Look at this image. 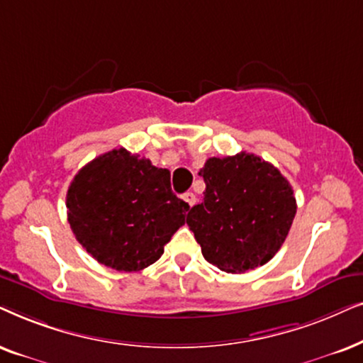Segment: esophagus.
Masks as SVG:
<instances>
[{
  "mask_svg": "<svg viewBox=\"0 0 363 363\" xmlns=\"http://www.w3.org/2000/svg\"><path fill=\"white\" fill-rule=\"evenodd\" d=\"M182 199H184V201L187 202V204H189L191 207L194 206V204H196V201H197V199H196V196L192 194V192H186V194L182 196Z\"/></svg>",
  "mask_w": 363,
  "mask_h": 363,
  "instance_id": "esophagus-1",
  "label": "esophagus"
}]
</instances>
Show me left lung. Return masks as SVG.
Wrapping results in <instances>:
<instances>
[{
    "mask_svg": "<svg viewBox=\"0 0 363 363\" xmlns=\"http://www.w3.org/2000/svg\"><path fill=\"white\" fill-rule=\"evenodd\" d=\"M199 176L206 182L204 199L189 209L187 225L204 259L229 274L267 264L297 212L287 179L249 152L207 159Z\"/></svg>",
    "mask_w": 363,
    "mask_h": 363,
    "instance_id": "obj_1",
    "label": "left lung"
}]
</instances>
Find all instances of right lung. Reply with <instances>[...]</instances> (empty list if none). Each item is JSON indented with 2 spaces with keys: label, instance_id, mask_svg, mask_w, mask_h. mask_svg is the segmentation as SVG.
<instances>
[{
  "label": "right lung",
  "instance_id": "obj_1",
  "mask_svg": "<svg viewBox=\"0 0 363 363\" xmlns=\"http://www.w3.org/2000/svg\"><path fill=\"white\" fill-rule=\"evenodd\" d=\"M77 242L106 267L138 272L164 254L189 204L174 194L171 172L124 147L86 164L66 194Z\"/></svg>",
  "mask_w": 363,
  "mask_h": 363
}]
</instances>
